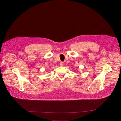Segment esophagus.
I'll return each mask as SVG.
<instances>
[{
    "label": "esophagus",
    "instance_id": "obj_1",
    "mask_svg": "<svg viewBox=\"0 0 121 121\" xmlns=\"http://www.w3.org/2000/svg\"><path fill=\"white\" fill-rule=\"evenodd\" d=\"M60 66H63L64 65V62H61L60 63Z\"/></svg>",
    "mask_w": 121,
    "mask_h": 121
}]
</instances>
